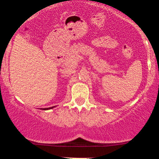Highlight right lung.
<instances>
[{
  "mask_svg": "<svg viewBox=\"0 0 159 159\" xmlns=\"http://www.w3.org/2000/svg\"><path fill=\"white\" fill-rule=\"evenodd\" d=\"M56 106H53V107H47V108H43V110H44V111H47V110H50V109H52L54 108V107H55Z\"/></svg>",
  "mask_w": 159,
  "mask_h": 159,
  "instance_id": "right-lung-1",
  "label": "right lung"
}]
</instances>
